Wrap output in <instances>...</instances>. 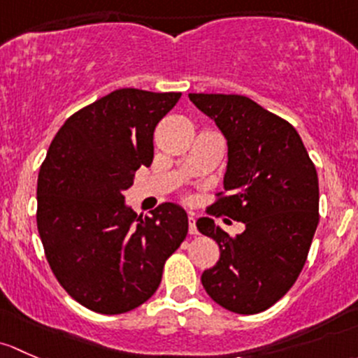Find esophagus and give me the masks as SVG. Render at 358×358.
<instances>
[{
  "label": "esophagus",
  "instance_id": "obj_1",
  "mask_svg": "<svg viewBox=\"0 0 358 358\" xmlns=\"http://www.w3.org/2000/svg\"><path fill=\"white\" fill-rule=\"evenodd\" d=\"M187 224H189V234H198V229H196V219H194V215H189L187 217Z\"/></svg>",
  "mask_w": 358,
  "mask_h": 358
}]
</instances>
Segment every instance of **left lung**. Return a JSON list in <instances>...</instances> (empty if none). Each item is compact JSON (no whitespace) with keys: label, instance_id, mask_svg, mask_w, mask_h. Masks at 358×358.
Masks as SVG:
<instances>
[{"label":"left lung","instance_id":"8db88e82","mask_svg":"<svg viewBox=\"0 0 358 358\" xmlns=\"http://www.w3.org/2000/svg\"><path fill=\"white\" fill-rule=\"evenodd\" d=\"M227 141L224 196L212 206L245 231L196 220L220 259L201 285L220 307L252 315L281 300L300 275L319 224V179L296 129L241 94H189Z\"/></svg>","mask_w":358,"mask_h":358}]
</instances>
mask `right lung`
<instances>
[{
	"instance_id": "right-lung-1",
	"label": "right lung",
	"mask_w": 358,
	"mask_h": 358,
	"mask_svg": "<svg viewBox=\"0 0 358 358\" xmlns=\"http://www.w3.org/2000/svg\"><path fill=\"white\" fill-rule=\"evenodd\" d=\"M180 93L124 87L73 113L51 141L38 178V231L70 296L98 314L145 303L165 260L187 234V213L162 203L138 217L124 191L153 162L157 124Z\"/></svg>"
}]
</instances>
